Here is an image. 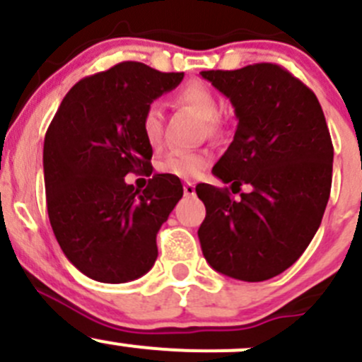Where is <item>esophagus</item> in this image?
<instances>
[{
    "label": "esophagus",
    "mask_w": 362,
    "mask_h": 362,
    "mask_svg": "<svg viewBox=\"0 0 362 362\" xmlns=\"http://www.w3.org/2000/svg\"><path fill=\"white\" fill-rule=\"evenodd\" d=\"M184 192H185V196H194L196 194V185L192 184V182H185Z\"/></svg>",
    "instance_id": "1"
}]
</instances>
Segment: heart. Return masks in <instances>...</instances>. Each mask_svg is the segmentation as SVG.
Masks as SVG:
<instances>
[{
    "label": "heart",
    "mask_w": 362,
    "mask_h": 362,
    "mask_svg": "<svg viewBox=\"0 0 362 362\" xmlns=\"http://www.w3.org/2000/svg\"><path fill=\"white\" fill-rule=\"evenodd\" d=\"M177 101L184 107L191 108L192 112L198 113L203 120L208 122V129L211 133H221V113L222 107L217 94L203 82H189L187 86L182 87L177 94ZM164 127V113L163 107L158 101H152L145 108L144 117H141V133L145 140L151 145H159L163 138ZM210 156L204 152H185L173 151L164 156L158 163V170L160 173L173 175L178 178H194L208 166Z\"/></svg>",
    "instance_id": "obj_1"
}]
</instances>
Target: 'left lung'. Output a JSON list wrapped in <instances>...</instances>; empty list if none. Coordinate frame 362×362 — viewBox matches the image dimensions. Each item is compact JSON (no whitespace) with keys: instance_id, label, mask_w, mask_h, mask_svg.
Here are the masks:
<instances>
[{"instance_id":"left-lung-1","label":"left lung","mask_w":362,"mask_h":362,"mask_svg":"<svg viewBox=\"0 0 362 362\" xmlns=\"http://www.w3.org/2000/svg\"><path fill=\"white\" fill-rule=\"evenodd\" d=\"M202 76L235 107V138L211 171L240 192L196 185L203 255L222 275L262 282L293 266L319 229L333 178L329 129L312 89L279 64Z\"/></svg>"}]
</instances>
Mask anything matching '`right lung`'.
Returning a JSON list of instances; mask_svg holds the SVG:
<instances>
[{"mask_svg": "<svg viewBox=\"0 0 362 362\" xmlns=\"http://www.w3.org/2000/svg\"><path fill=\"white\" fill-rule=\"evenodd\" d=\"M182 78L184 73L124 61L76 82L47 129L50 226L68 261L96 282L136 280L158 259L156 236L184 189L168 173L154 175L144 191L124 177L152 166L141 117Z\"/></svg>", "mask_w": 362, "mask_h": 362, "instance_id": "add662e5", "label": "right lung"}]
</instances>
